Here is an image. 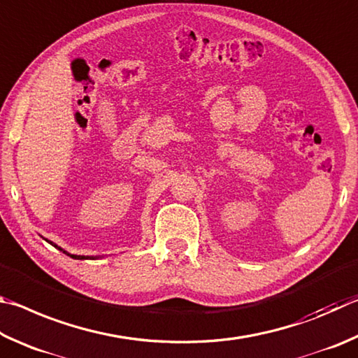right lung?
<instances>
[{"label": "right lung", "mask_w": 358, "mask_h": 358, "mask_svg": "<svg viewBox=\"0 0 358 358\" xmlns=\"http://www.w3.org/2000/svg\"><path fill=\"white\" fill-rule=\"evenodd\" d=\"M50 243H52V242H50ZM52 245H53V243H52ZM55 247H56V245H55ZM56 248H58V247H56ZM58 250H61V252H62V253H66V252H64V250H62V248H58ZM69 256H72V258H73V259H85V256H77V255H69Z\"/></svg>", "instance_id": "obj_1"}]
</instances>
